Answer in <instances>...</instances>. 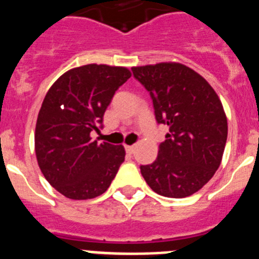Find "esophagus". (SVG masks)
I'll return each instance as SVG.
<instances>
[{
	"label": "esophagus",
	"instance_id": "obj_1",
	"mask_svg": "<svg viewBox=\"0 0 259 259\" xmlns=\"http://www.w3.org/2000/svg\"><path fill=\"white\" fill-rule=\"evenodd\" d=\"M125 150H126V152L129 155L134 154V146H125Z\"/></svg>",
	"mask_w": 259,
	"mask_h": 259
}]
</instances>
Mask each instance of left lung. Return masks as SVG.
Segmentation results:
<instances>
[{"label":"left lung","mask_w":259,"mask_h":259,"mask_svg":"<svg viewBox=\"0 0 259 259\" xmlns=\"http://www.w3.org/2000/svg\"><path fill=\"white\" fill-rule=\"evenodd\" d=\"M132 70L151 95L157 123L169 127L154 163L141 165L143 179L164 197L194 194L210 181L223 157L228 123L219 96L203 76L179 62Z\"/></svg>","instance_id":"obj_1"}]
</instances>
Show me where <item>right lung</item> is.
Returning a JSON list of instances; mask_svg holds the SVG:
<instances>
[{
	"label": "right lung",
	"mask_w": 259,
	"mask_h": 259,
	"mask_svg": "<svg viewBox=\"0 0 259 259\" xmlns=\"http://www.w3.org/2000/svg\"><path fill=\"white\" fill-rule=\"evenodd\" d=\"M132 76L122 66L90 64L62 74L47 92L35 129V152L49 184L70 199L99 197L125 160V148L91 141L114 92Z\"/></svg>",
	"instance_id": "1"
}]
</instances>
